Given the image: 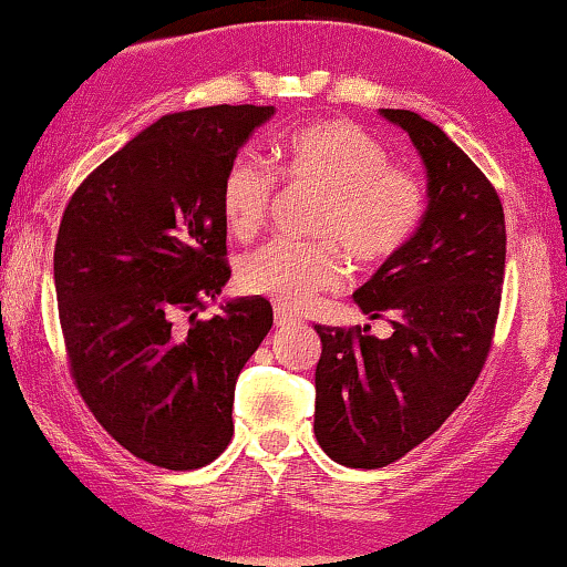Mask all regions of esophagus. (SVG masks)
<instances>
[{
  "label": "esophagus",
  "mask_w": 567,
  "mask_h": 567,
  "mask_svg": "<svg viewBox=\"0 0 567 567\" xmlns=\"http://www.w3.org/2000/svg\"><path fill=\"white\" fill-rule=\"evenodd\" d=\"M274 322H276V328H289V324L299 322V315L291 312V309H286V307H276Z\"/></svg>",
  "instance_id": "1"
}]
</instances>
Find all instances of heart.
I'll return each mask as SVG.
<instances>
[{
	"label": "heart",
	"instance_id": "obj_1",
	"mask_svg": "<svg viewBox=\"0 0 567 567\" xmlns=\"http://www.w3.org/2000/svg\"><path fill=\"white\" fill-rule=\"evenodd\" d=\"M286 181L322 190L309 231L312 243L274 239L239 260L245 291L284 307H309L346 278L343 255L371 268L392 260L421 229L425 188L410 169L392 167L390 152L351 121H317L281 146ZM278 177L252 154L231 159L221 177L219 208L229 237L250 239L266 224ZM339 246L336 248L334 245Z\"/></svg>",
	"mask_w": 567,
	"mask_h": 567
}]
</instances>
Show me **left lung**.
I'll list each match as a JSON object with an SVG mask.
<instances>
[{
	"label": "left lung",
	"mask_w": 567,
	"mask_h": 567,
	"mask_svg": "<svg viewBox=\"0 0 567 567\" xmlns=\"http://www.w3.org/2000/svg\"><path fill=\"white\" fill-rule=\"evenodd\" d=\"M425 167L421 229L353 301L390 338L315 324V436L346 467L377 470L415 449L462 405L491 351L506 270L501 198L475 162L413 111H379Z\"/></svg>",
	"instance_id": "1"
}]
</instances>
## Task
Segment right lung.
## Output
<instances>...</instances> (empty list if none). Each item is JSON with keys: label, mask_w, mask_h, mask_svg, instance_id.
<instances>
[{"label": "right lung", "mask_w": 567, "mask_h": 567, "mask_svg": "<svg viewBox=\"0 0 567 567\" xmlns=\"http://www.w3.org/2000/svg\"><path fill=\"white\" fill-rule=\"evenodd\" d=\"M274 113L162 115L76 188L61 219L53 284L76 390L123 449L157 467L198 470L227 449L237 377L274 324L262 297L198 320L231 274L221 177Z\"/></svg>", "instance_id": "right-lung-1"}]
</instances>
